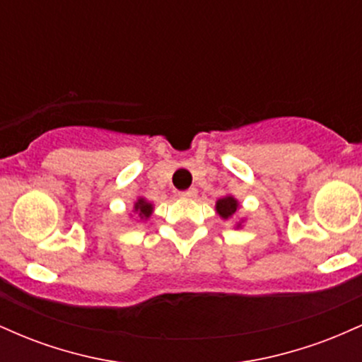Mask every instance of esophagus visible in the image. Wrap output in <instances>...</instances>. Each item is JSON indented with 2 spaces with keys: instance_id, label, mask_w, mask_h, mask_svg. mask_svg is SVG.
Here are the masks:
<instances>
[{
  "instance_id": "1",
  "label": "esophagus",
  "mask_w": 362,
  "mask_h": 362,
  "mask_svg": "<svg viewBox=\"0 0 362 362\" xmlns=\"http://www.w3.org/2000/svg\"><path fill=\"white\" fill-rule=\"evenodd\" d=\"M178 195H180L182 199H194L195 195H197V190H195V189H189V190H184V192H180Z\"/></svg>"
}]
</instances>
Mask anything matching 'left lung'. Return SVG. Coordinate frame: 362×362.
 I'll return each instance as SVG.
<instances>
[{"label": "left lung", "instance_id": "1", "mask_svg": "<svg viewBox=\"0 0 362 362\" xmlns=\"http://www.w3.org/2000/svg\"><path fill=\"white\" fill-rule=\"evenodd\" d=\"M240 204L238 201L233 197V195H224V197L218 199V202H216V213L221 216L223 219H230L231 216L236 213V209H238ZM242 224H236V228H240Z\"/></svg>", "mask_w": 362, "mask_h": 362}]
</instances>
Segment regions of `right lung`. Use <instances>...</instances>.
I'll return each instance as SVG.
<instances>
[{"label": "right lung", "mask_w": 362, "mask_h": 362, "mask_svg": "<svg viewBox=\"0 0 362 362\" xmlns=\"http://www.w3.org/2000/svg\"><path fill=\"white\" fill-rule=\"evenodd\" d=\"M134 213H138L141 219H148L153 213V204L148 202L144 197H139L138 201L134 202Z\"/></svg>", "instance_id": "1"}]
</instances>
